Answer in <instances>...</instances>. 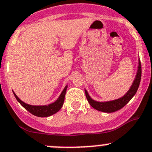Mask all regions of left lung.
I'll use <instances>...</instances> for the list:
<instances>
[{"label":"left lung","mask_w":152,"mask_h":152,"mask_svg":"<svg viewBox=\"0 0 152 152\" xmlns=\"http://www.w3.org/2000/svg\"><path fill=\"white\" fill-rule=\"evenodd\" d=\"M141 73H142V69H141V63L140 61H139V66H138V70L137 73V76L135 77L134 81L133 84L131 86L130 89L129 91L121 98L118 99V100H113V101L109 102H105V103H100V102H97L93 100L89 95L88 94V92L86 90H85L86 96L87 100L88 103H90L91 106L96 110L100 111L103 112H107V113H111V112H115L116 111L119 110V109H122L123 107L126 106L131 99L133 97V96L136 94L137 91L138 89V87L140 86V83L141 80Z\"/></svg>","instance_id":"left-lung-1"}]
</instances>
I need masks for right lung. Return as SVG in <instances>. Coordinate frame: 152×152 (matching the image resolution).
<instances>
[{"instance_id": "1", "label": "right lung", "mask_w": 152, "mask_h": 152, "mask_svg": "<svg viewBox=\"0 0 152 152\" xmlns=\"http://www.w3.org/2000/svg\"><path fill=\"white\" fill-rule=\"evenodd\" d=\"M66 88L67 86L65 87L64 91H62L61 94L60 95L59 98H58L55 103L48 105V106H31V105L26 104V103H23L22 100H20L14 92L13 93H14L15 97L17 99L19 103L21 104V106H23V108H25L28 112H29L30 113L32 114L33 115H35V116L37 117L45 118V117H49L54 115V114L58 112V111L61 109L63 104H64Z\"/></svg>"}]
</instances>
